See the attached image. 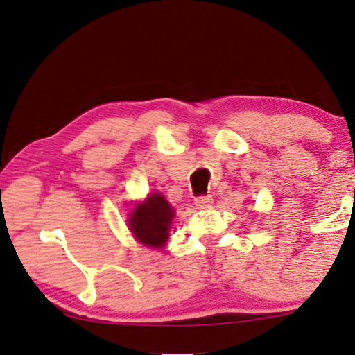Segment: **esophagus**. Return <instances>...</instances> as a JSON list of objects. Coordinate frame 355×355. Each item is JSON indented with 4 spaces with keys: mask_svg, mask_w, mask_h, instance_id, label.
I'll return each mask as SVG.
<instances>
[{
    "mask_svg": "<svg viewBox=\"0 0 355 355\" xmlns=\"http://www.w3.org/2000/svg\"><path fill=\"white\" fill-rule=\"evenodd\" d=\"M212 202H214V200H212L211 195H206V196H198L195 200V205L200 207V209H207V207L212 206Z\"/></svg>",
    "mask_w": 355,
    "mask_h": 355,
    "instance_id": "1",
    "label": "esophagus"
}]
</instances>
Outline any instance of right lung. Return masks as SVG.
Returning a JSON list of instances; mask_svg holds the SVG:
<instances>
[{"label":"right lung","instance_id":"obj_1","mask_svg":"<svg viewBox=\"0 0 355 355\" xmlns=\"http://www.w3.org/2000/svg\"><path fill=\"white\" fill-rule=\"evenodd\" d=\"M173 209L167 200L154 193L141 205L135 206L130 216V229L141 243L153 248L164 247L168 239V229L173 219Z\"/></svg>","mask_w":355,"mask_h":355}]
</instances>
